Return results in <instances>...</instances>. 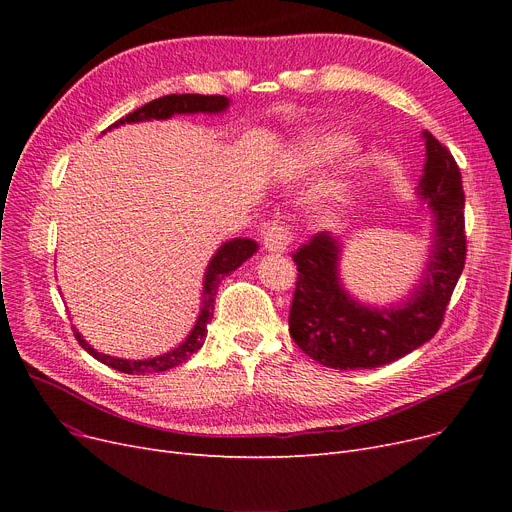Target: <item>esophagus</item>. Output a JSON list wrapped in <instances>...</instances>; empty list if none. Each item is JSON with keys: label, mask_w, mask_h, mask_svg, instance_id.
Wrapping results in <instances>:
<instances>
[{"label": "esophagus", "mask_w": 512, "mask_h": 512, "mask_svg": "<svg viewBox=\"0 0 512 512\" xmlns=\"http://www.w3.org/2000/svg\"><path fill=\"white\" fill-rule=\"evenodd\" d=\"M292 242V228L282 222H272L263 232V245L272 253H284Z\"/></svg>", "instance_id": "obj_1"}]
</instances>
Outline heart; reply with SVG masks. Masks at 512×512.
Segmentation results:
<instances>
[{
	"mask_svg": "<svg viewBox=\"0 0 512 512\" xmlns=\"http://www.w3.org/2000/svg\"><path fill=\"white\" fill-rule=\"evenodd\" d=\"M353 149V143L340 134H324L305 143V157L311 164H328V161L344 157Z\"/></svg>",
	"mask_w": 512,
	"mask_h": 512,
	"instance_id": "heart-1",
	"label": "heart"
}]
</instances>
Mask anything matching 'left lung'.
<instances>
[{"instance_id": "8db88e82", "label": "left lung", "mask_w": 512, "mask_h": 512, "mask_svg": "<svg viewBox=\"0 0 512 512\" xmlns=\"http://www.w3.org/2000/svg\"><path fill=\"white\" fill-rule=\"evenodd\" d=\"M427 159L419 193L434 211V249L421 286L409 303L369 309L340 286V242L317 232L292 253L297 263L288 330L301 351L332 369H371L409 355L440 330L465 257V193L452 153L423 132Z\"/></svg>"}]
</instances>
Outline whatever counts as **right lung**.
<instances>
[{
  "label": "right lung",
  "instance_id": "add662e5",
  "mask_svg": "<svg viewBox=\"0 0 512 512\" xmlns=\"http://www.w3.org/2000/svg\"><path fill=\"white\" fill-rule=\"evenodd\" d=\"M226 107H228V97H224V95H191V93L166 95V97H159V99H153V101L141 105L139 110H134L132 114L120 118L110 128L120 126L124 122L130 124V122H143V120H166V118H172L174 114H197V112L215 114V112H224ZM255 251H257V242H253L251 238H234V240H228L226 245H222L220 251L213 255V259L207 267L205 282H203V307H201L197 324H195L193 332L188 334V338L178 348H174V351H170L166 355L155 357V359H145V361L116 359L110 355L97 353L95 348H91L83 338H80V334L76 330H74V336H76L78 344L83 346L89 355H93L103 365L118 369L122 373H137V375L143 373L145 375V373H159V371L172 369V367L184 363L191 355H195L203 346L205 336H207V324L213 317L215 292H218L220 282L228 274H232L236 267L245 263Z\"/></svg>",
  "mask_w": 512,
  "mask_h": 512
}]
</instances>
